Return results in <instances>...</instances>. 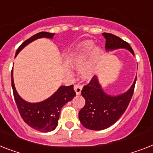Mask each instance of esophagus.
<instances>
[{"mask_svg":"<svg viewBox=\"0 0 153 153\" xmlns=\"http://www.w3.org/2000/svg\"><path fill=\"white\" fill-rule=\"evenodd\" d=\"M74 89L77 95H79V94H81V91H82V85H80V84H76V85H74Z\"/></svg>","mask_w":153,"mask_h":153,"instance_id":"1","label":"esophagus"}]
</instances>
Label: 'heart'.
Instances as JSON below:
<instances>
[{"instance_id": "b5f03b06", "label": "heart", "mask_w": 153, "mask_h": 153, "mask_svg": "<svg viewBox=\"0 0 153 153\" xmlns=\"http://www.w3.org/2000/svg\"><path fill=\"white\" fill-rule=\"evenodd\" d=\"M94 42L92 41H85L79 45L75 48L73 56V62L78 67L81 68L86 63L89 56H91L92 51L94 49ZM101 50L99 48H95L92 55L91 60L85 65L82 69V74L85 79H90L94 74L95 65L101 56Z\"/></svg>"}]
</instances>
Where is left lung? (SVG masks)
<instances>
[{
    "mask_svg": "<svg viewBox=\"0 0 153 153\" xmlns=\"http://www.w3.org/2000/svg\"><path fill=\"white\" fill-rule=\"evenodd\" d=\"M106 39L107 50L126 48L134 55L132 48L126 42L112 33H103ZM128 91L119 96H109L103 91L97 76L92 78L87 85L83 86L81 94L85 98V106L79 113L81 123L85 128L93 130H101L108 128L115 123L125 112L134 91L135 82Z\"/></svg>",
    "mask_w": 153,
    "mask_h": 153,
    "instance_id": "left-lung-1",
    "label": "left lung"
}]
</instances>
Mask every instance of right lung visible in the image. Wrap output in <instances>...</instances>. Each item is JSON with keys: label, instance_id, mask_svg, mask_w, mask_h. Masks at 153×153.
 Listing matches in <instances>:
<instances>
[{"label": "right lung", "instance_id": "1", "mask_svg": "<svg viewBox=\"0 0 153 153\" xmlns=\"http://www.w3.org/2000/svg\"><path fill=\"white\" fill-rule=\"evenodd\" d=\"M54 33L48 32H40L33 35L25 41L16 51V56L26 45L33 41L41 38H53ZM12 86L15 100L21 117L30 127L41 132H49L55 130L58 125L59 112L64 105L75 97L76 94L73 89V85L69 86L62 85L55 94L47 100L39 103H29L25 101L19 97L16 88L12 77Z\"/></svg>", "mask_w": 153, "mask_h": 153}]
</instances>
